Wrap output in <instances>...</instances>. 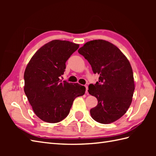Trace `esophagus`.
<instances>
[{
  "mask_svg": "<svg viewBox=\"0 0 156 156\" xmlns=\"http://www.w3.org/2000/svg\"><path fill=\"white\" fill-rule=\"evenodd\" d=\"M85 88H86V93H88V86L86 85V86H85Z\"/></svg>",
  "mask_w": 156,
  "mask_h": 156,
  "instance_id": "34e87169",
  "label": "esophagus"
}]
</instances>
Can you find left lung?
<instances>
[{
  "mask_svg": "<svg viewBox=\"0 0 156 156\" xmlns=\"http://www.w3.org/2000/svg\"><path fill=\"white\" fill-rule=\"evenodd\" d=\"M78 51L100 76L98 82L88 87L89 94L98 100L90 111L92 118L102 124L116 121L130 107L135 90L128 59L117 46L102 39L88 41Z\"/></svg>",
  "mask_w": 156,
  "mask_h": 156,
  "instance_id": "1",
  "label": "left lung"
}]
</instances>
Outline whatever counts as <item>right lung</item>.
Instances as JSON below:
<instances>
[{
    "label": "right lung",
    "instance_id": "obj_1",
    "mask_svg": "<svg viewBox=\"0 0 156 156\" xmlns=\"http://www.w3.org/2000/svg\"><path fill=\"white\" fill-rule=\"evenodd\" d=\"M79 48L68 41L53 40L43 45L28 63L24 73V91L35 114L55 123L69 114L74 99L85 93L78 83L60 80L66 62Z\"/></svg>",
    "mask_w": 156,
    "mask_h": 156
}]
</instances>
